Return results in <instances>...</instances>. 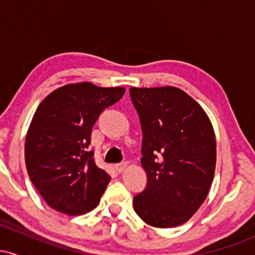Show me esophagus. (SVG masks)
<instances>
[{"instance_id": "1", "label": "esophagus", "mask_w": 255, "mask_h": 255, "mask_svg": "<svg viewBox=\"0 0 255 255\" xmlns=\"http://www.w3.org/2000/svg\"><path fill=\"white\" fill-rule=\"evenodd\" d=\"M125 169H126V163H119V164L115 165V170L118 171L119 174H121Z\"/></svg>"}]
</instances>
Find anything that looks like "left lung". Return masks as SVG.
<instances>
[{
	"label": "left lung",
	"instance_id": "1",
	"mask_svg": "<svg viewBox=\"0 0 255 255\" xmlns=\"http://www.w3.org/2000/svg\"><path fill=\"white\" fill-rule=\"evenodd\" d=\"M142 129L141 165L147 184L133 198L145 223H186L207 197L216 168V137L203 108L172 86L129 89Z\"/></svg>",
	"mask_w": 255,
	"mask_h": 255
}]
</instances>
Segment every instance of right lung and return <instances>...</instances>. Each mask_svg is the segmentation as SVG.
<instances>
[{
    "label": "right lung",
    "mask_w": 255,
    "mask_h": 255,
    "mask_svg": "<svg viewBox=\"0 0 255 255\" xmlns=\"http://www.w3.org/2000/svg\"><path fill=\"white\" fill-rule=\"evenodd\" d=\"M124 87L69 84L39 104L28 128L25 163L28 176L49 206L68 216L91 211L110 182L89 150L102 111L122 98Z\"/></svg>",
    "instance_id": "add662e5"
}]
</instances>
